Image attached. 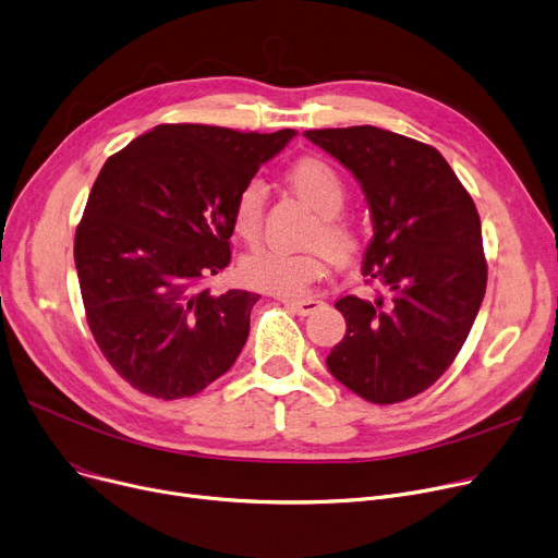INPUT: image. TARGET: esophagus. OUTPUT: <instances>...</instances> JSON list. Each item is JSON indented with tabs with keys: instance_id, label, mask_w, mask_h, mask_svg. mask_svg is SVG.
<instances>
[{
	"instance_id": "obj_1",
	"label": "esophagus",
	"mask_w": 558,
	"mask_h": 558,
	"mask_svg": "<svg viewBox=\"0 0 558 558\" xmlns=\"http://www.w3.org/2000/svg\"><path fill=\"white\" fill-rule=\"evenodd\" d=\"M283 304L288 308H292L298 315H311L315 313L317 308H322V300H315V298H308V300H283Z\"/></svg>"
}]
</instances>
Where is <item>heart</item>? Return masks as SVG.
<instances>
[{"label": "heart", "instance_id": "b5f03b06", "mask_svg": "<svg viewBox=\"0 0 558 558\" xmlns=\"http://www.w3.org/2000/svg\"><path fill=\"white\" fill-rule=\"evenodd\" d=\"M292 191L317 214L308 243L322 245L338 260L351 258L360 247L357 227L340 216L347 201V184L333 163L319 157H304L288 171ZM266 214V189L260 182H247L234 201L232 225L236 236L254 243L260 236ZM326 254L322 250L283 252L260 247L243 258L241 275L252 288L275 294H302L324 275Z\"/></svg>", "mask_w": 558, "mask_h": 558}]
</instances>
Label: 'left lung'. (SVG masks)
<instances>
[{
	"instance_id": "left-lung-1",
	"label": "left lung",
	"mask_w": 558,
	"mask_h": 558,
	"mask_svg": "<svg viewBox=\"0 0 558 558\" xmlns=\"http://www.w3.org/2000/svg\"><path fill=\"white\" fill-rule=\"evenodd\" d=\"M355 175L374 239L365 252L374 302H336L347 333L326 355L329 372L360 399L408 401L452 365L486 290L482 225L471 193L444 155L376 125L304 133Z\"/></svg>"
}]
</instances>
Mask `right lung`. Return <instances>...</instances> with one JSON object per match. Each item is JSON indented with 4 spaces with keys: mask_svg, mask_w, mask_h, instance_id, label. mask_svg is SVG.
I'll return each mask as SVG.
<instances>
[{
    "mask_svg": "<svg viewBox=\"0 0 558 558\" xmlns=\"http://www.w3.org/2000/svg\"><path fill=\"white\" fill-rule=\"evenodd\" d=\"M292 135L163 123L104 163L74 260L98 349L142 395L193 397L236 363L260 294L203 281L232 260L239 191Z\"/></svg>",
    "mask_w": 558,
    "mask_h": 558,
    "instance_id": "add662e5",
    "label": "right lung"
}]
</instances>
